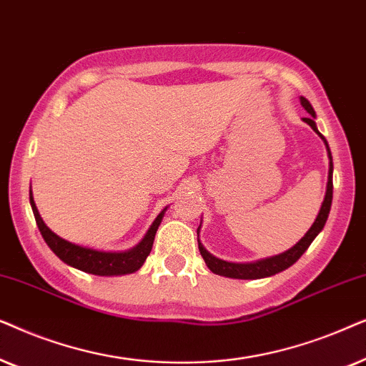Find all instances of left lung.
Wrapping results in <instances>:
<instances>
[{
  "label": "left lung",
  "mask_w": 366,
  "mask_h": 366,
  "mask_svg": "<svg viewBox=\"0 0 366 366\" xmlns=\"http://www.w3.org/2000/svg\"><path fill=\"white\" fill-rule=\"evenodd\" d=\"M301 105H303L305 110L311 115L310 119H303V120L311 127V129L315 130L316 134L320 135L321 139L325 140L323 135H321L318 132V129H316L313 107H311V104L305 99V97H301ZM325 144H326V140H325ZM326 149H328V155H330V172H328V186H326V196H325L323 204H321L318 217H316L313 226L310 227V231L305 234L303 239H301L296 246L291 247V249L282 252V254L267 257V259H262V261L247 262V264H239V262H227V261L219 259V257L212 256L211 252L206 251V247H204L197 239L199 251H201L204 261H206L207 267L214 272V274L226 276V277H236V280H259V277L272 276V274H276V272L288 269L290 266H293L295 262L298 261L301 256H303V252L308 249L315 237L318 236L321 229L325 227V222H326V219H328V214L331 209V199H333V160H331V152H330L328 144H326Z\"/></svg>",
  "instance_id": "8db88e82"
}]
</instances>
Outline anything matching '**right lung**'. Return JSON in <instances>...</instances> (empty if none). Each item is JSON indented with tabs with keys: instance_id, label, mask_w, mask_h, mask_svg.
Instances as JSON below:
<instances>
[{
	"instance_id": "right-lung-1",
	"label": "right lung",
	"mask_w": 366,
	"mask_h": 366,
	"mask_svg": "<svg viewBox=\"0 0 366 366\" xmlns=\"http://www.w3.org/2000/svg\"><path fill=\"white\" fill-rule=\"evenodd\" d=\"M30 204H31L33 214H35L38 229H40L43 239H45L48 247H50V249L55 252L63 262H66V264L97 276L129 274V272H135L137 269H140V266L144 264V261L147 259L150 251H152L155 232H157L160 221H162V216H164V211H162L157 216V219H155L152 226H150L142 242H139V246H135L134 249L125 251V252H104V251H95V249H89V247L71 244V242L61 239L60 236H56V234L53 232L45 222H43L40 212H38V209L35 206V201H33L31 192H30Z\"/></svg>"
}]
</instances>
